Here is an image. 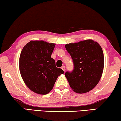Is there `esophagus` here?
I'll return each instance as SVG.
<instances>
[{"label":"esophagus","mask_w":121,"mask_h":121,"mask_svg":"<svg viewBox=\"0 0 121 121\" xmlns=\"http://www.w3.org/2000/svg\"><path fill=\"white\" fill-rule=\"evenodd\" d=\"M61 69H62L63 71H65V66H62V67H61Z\"/></svg>","instance_id":"obj_1"}]
</instances>
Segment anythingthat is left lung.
I'll return each instance as SVG.
<instances>
[{"instance_id":"left-lung-1","label":"left lung","mask_w":121,"mask_h":121,"mask_svg":"<svg viewBox=\"0 0 121 121\" xmlns=\"http://www.w3.org/2000/svg\"><path fill=\"white\" fill-rule=\"evenodd\" d=\"M73 60V70L65 76L70 87L77 93L94 89L101 78L104 67V56L101 46L92 39L65 45Z\"/></svg>"}]
</instances>
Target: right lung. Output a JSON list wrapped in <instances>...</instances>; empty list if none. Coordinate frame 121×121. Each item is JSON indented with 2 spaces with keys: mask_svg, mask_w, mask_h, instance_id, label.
<instances>
[{
  "mask_svg": "<svg viewBox=\"0 0 121 121\" xmlns=\"http://www.w3.org/2000/svg\"><path fill=\"white\" fill-rule=\"evenodd\" d=\"M56 44L31 40L23 47L19 59V69L24 83L35 93L46 95L52 90L57 78L64 73L56 67L51 58Z\"/></svg>",
  "mask_w": 121,
  "mask_h": 121,
  "instance_id": "right-lung-1",
  "label": "right lung"
}]
</instances>
